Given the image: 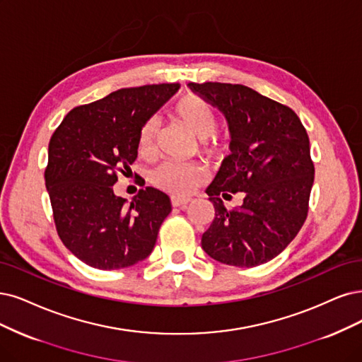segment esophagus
Masks as SVG:
<instances>
[{
	"instance_id": "34e87169",
	"label": "esophagus",
	"mask_w": 362,
	"mask_h": 362,
	"mask_svg": "<svg viewBox=\"0 0 362 362\" xmlns=\"http://www.w3.org/2000/svg\"><path fill=\"white\" fill-rule=\"evenodd\" d=\"M189 202H191L189 198L171 197V206H173V207H186V204H189Z\"/></svg>"
}]
</instances>
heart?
<instances>
[{
    "label": "heart",
    "instance_id": "b5f03b06",
    "mask_svg": "<svg viewBox=\"0 0 362 362\" xmlns=\"http://www.w3.org/2000/svg\"><path fill=\"white\" fill-rule=\"evenodd\" d=\"M174 112L182 122L202 140V149L209 158L218 159L228 152V137H218L213 134L218 128L219 117L215 107L209 101L198 95H186L174 107ZM158 129V117H151L143 125L139 137L140 153L149 155L153 151ZM203 176V170L197 165L168 160V163H163L152 171L151 182L156 188L173 195L186 197L202 183Z\"/></svg>",
    "mask_w": 362,
    "mask_h": 362
}]
</instances>
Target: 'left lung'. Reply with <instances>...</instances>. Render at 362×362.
<instances>
[{
	"mask_svg": "<svg viewBox=\"0 0 362 362\" xmlns=\"http://www.w3.org/2000/svg\"><path fill=\"white\" fill-rule=\"evenodd\" d=\"M218 107L228 122L231 155L206 194L215 218L202 237L213 259L234 267H257L276 258L307 218L315 179L310 141L300 117L288 105L243 85L189 83ZM242 192L244 204L233 211L221 196Z\"/></svg>",
	"mask_w": 362,
	"mask_h": 362,
	"instance_id": "1",
	"label": "left lung"
}]
</instances>
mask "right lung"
<instances>
[{"instance_id":"1","label":"right lung","mask_w":362,"mask_h":362,"mask_svg":"<svg viewBox=\"0 0 362 362\" xmlns=\"http://www.w3.org/2000/svg\"><path fill=\"white\" fill-rule=\"evenodd\" d=\"M179 88L115 90L76 107L53 132L45 180L57 231L65 247L93 269H127L153 250L171 211L168 195L147 186L128 204L113 185L117 171L136 160L143 125Z\"/></svg>"}]
</instances>
